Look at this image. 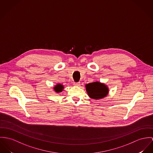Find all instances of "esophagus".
I'll use <instances>...</instances> for the list:
<instances>
[{
	"label": "esophagus",
	"instance_id": "obj_1",
	"mask_svg": "<svg viewBox=\"0 0 153 153\" xmlns=\"http://www.w3.org/2000/svg\"><path fill=\"white\" fill-rule=\"evenodd\" d=\"M74 85L79 86L80 85V82H74Z\"/></svg>",
	"mask_w": 153,
	"mask_h": 153
}]
</instances>
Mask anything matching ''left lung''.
<instances>
[{
	"label": "left lung",
	"mask_w": 153,
	"mask_h": 153,
	"mask_svg": "<svg viewBox=\"0 0 153 153\" xmlns=\"http://www.w3.org/2000/svg\"><path fill=\"white\" fill-rule=\"evenodd\" d=\"M85 88L88 96L95 100L104 98L109 92L108 88L105 84L99 82L87 84L85 85Z\"/></svg>",
	"instance_id": "obj_1"
}]
</instances>
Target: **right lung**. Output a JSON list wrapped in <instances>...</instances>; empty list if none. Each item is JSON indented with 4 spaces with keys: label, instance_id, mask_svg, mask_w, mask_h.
I'll use <instances>...</instances> for the list:
<instances>
[{
    "label": "right lung",
    "instance_id": "1",
    "mask_svg": "<svg viewBox=\"0 0 153 153\" xmlns=\"http://www.w3.org/2000/svg\"><path fill=\"white\" fill-rule=\"evenodd\" d=\"M53 88H54V90H55V92H56L57 93H60L63 91V89L64 88V87L62 84H58L54 87Z\"/></svg>",
    "mask_w": 153,
    "mask_h": 153
}]
</instances>
